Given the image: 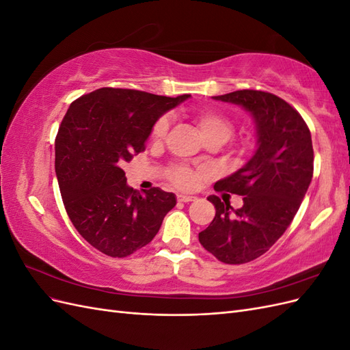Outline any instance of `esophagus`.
Instances as JSON below:
<instances>
[{
	"instance_id": "1",
	"label": "esophagus",
	"mask_w": 350,
	"mask_h": 350,
	"mask_svg": "<svg viewBox=\"0 0 350 350\" xmlns=\"http://www.w3.org/2000/svg\"><path fill=\"white\" fill-rule=\"evenodd\" d=\"M178 198V201H181V203H191V201H196L197 200V197H194V196H178L176 197Z\"/></svg>"
}]
</instances>
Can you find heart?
<instances>
[{"label":"heart","mask_w":350,"mask_h":350,"mask_svg":"<svg viewBox=\"0 0 350 350\" xmlns=\"http://www.w3.org/2000/svg\"><path fill=\"white\" fill-rule=\"evenodd\" d=\"M193 120L197 125L200 134L203 139L207 140H216L219 144L226 143L232 134L235 131V125L225 113H221L217 109L211 108H201L194 111ZM169 130V118L166 115L159 116L156 122L152 126V140L161 142L163 140ZM167 178L175 187L181 189L193 188L197 183V172L193 171L191 167L184 165H175L169 167Z\"/></svg>","instance_id":"obj_1"}]
</instances>
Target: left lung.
I'll list each match as a JSON object with an SVG mask.
<instances>
[{"label":"left lung","instance_id":"obj_1","mask_svg":"<svg viewBox=\"0 0 350 350\" xmlns=\"http://www.w3.org/2000/svg\"><path fill=\"white\" fill-rule=\"evenodd\" d=\"M215 99L251 112L258 149L245 166L215 184L216 191L243 196V206L234 210L208 197L216 215L198 241L219 261L243 264L267 252L293 220L312 179V140L301 113L276 94L245 89Z\"/></svg>","mask_w":350,"mask_h":350}]
</instances>
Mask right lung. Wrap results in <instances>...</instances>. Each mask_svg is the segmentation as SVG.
<instances>
[{"instance_id": "1", "label": "right lung", "mask_w": 350, "mask_h": 350, "mask_svg": "<svg viewBox=\"0 0 350 350\" xmlns=\"http://www.w3.org/2000/svg\"><path fill=\"white\" fill-rule=\"evenodd\" d=\"M189 98L102 88L74 100L55 137V172L67 215L93 248L113 258L147 245L176 204L157 187L126 185L122 165L146 150L156 120Z\"/></svg>"}]
</instances>
